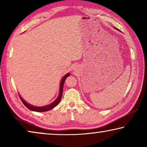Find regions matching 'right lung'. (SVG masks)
I'll list each match as a JSON object with an SVG mask.
<instances>
[{
	"label": "right lung",
	"instance_id": "1",
	"mask_svg": "<svg viewBox=\"0 0 147 147\" xmlns=\"http://www.w3.org/2000/svg\"><path fill=\"white\" fill-rule=\"evenodd\" d=\"M69 75H70V74L67 73L63 77V78H62L61 83H60V88H59V94L58 97L57 98L53 103H51V104H49V105H48V106H43V107H38V106H32V105H30V104H29L28 103H26V102L21 97V96H19V97H20V98H21V101L23 102L24 105L25 106L26 108H28L29 109H30V110H32V111H38V112H43V111H49V110H50V109H53L54 108V107L56 106L57 105H58L59 102H60L61 96H62V93H63V88L64 82H65V79L67 78Z\"/></svg>",
	"mask_w": 147,
	"mask_h": 147
}]
</instances>
